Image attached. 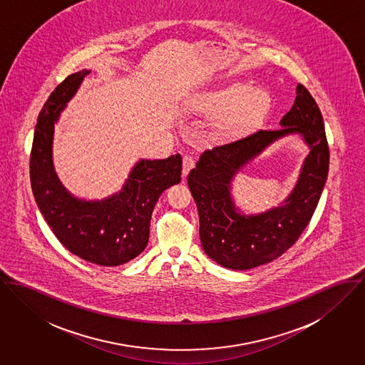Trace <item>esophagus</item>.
Instances as JSON below:
<instances>
[{
	"mask_svg": "<svg viewBox=\"0 0 365 365\" xmlns=\"http://www.w3.org/2000/svg\"><path fill=\"white\" fill-rule=\"evenodd\" d=\"M195 166V160H193V157H190V155H185L183 157V169H182V175H183V178H186L187 176V173L190 172V169Z\"/></svg>",
	"mask_w": 365,
	"mask_h": 365,
	"instance_id": "esophagus-1",
	"label": "esophagus"
}]
</instances>
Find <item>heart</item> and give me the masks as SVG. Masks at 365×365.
I'll use <instances>...</instances> for the list:
<instances>
[{
    "label": "heart",
    "instance_id": "obj_1",
    "mask_svg": "<svg viewBox=\"0 0 365 365\" xmlns=\"http://www.w3.org/2000/svg\"><path fill=\"white\" fill-rule=\"evenodd\" d=\"M202 115L217 116V130L228 137L253 131L267 119L273 99L270 92L245 80L221 82L204 88L192 101Z\"/></svg>",
    "mask_w": 365,
    "mask_h": 365
}]
</instances>
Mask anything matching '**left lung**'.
Returning <instances> with one entry per match:
<instances>
[{
    "label": "left lung",
    "mask_w": 365,
    "mask_h": 365,
    "mask_svg": "<svg viewBox=\"0 0 365 365\" xmlns=\"http://www.w3.org/2000/svg\"><path fill=\"white\" fill-rule=\"evenodd\" d=\"M295 93L280 128L259 130L205 150L189 172L202 249L222 267L249 270L282 256L307 228L321 199L329 172L324 119L305 86L298 83ZM288 136L301 138L310 151L293 190L277 207L257 213L243 210L232 195L235 176L270 145Z\"/></svg>",
    "instance_id": "left-lung-1"
}]
</instances>
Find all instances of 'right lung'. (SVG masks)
<instances>
[{
	"mask_svg": "<svg viewBox=\"0 0 365 365\" xmlns=\"http://www.w3.org/2000/svg\"><path fill=\"white\" fill-rule=\"evenodd\" d=\"M89 73L85 68L68 76L46 101L35 127L31 185L41 215L57 240L86 262L113 267L145 249L155 204L165 189L180 182L182 157L138 160L122 189L101 200L74 196L54 169V125Z\"/></svg>",
	"mask_w": 365,
	"mask_h": 365,
	"instance_id": "1",
	"label": "right lung"
}]
</instances>
